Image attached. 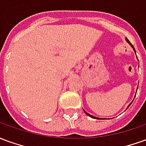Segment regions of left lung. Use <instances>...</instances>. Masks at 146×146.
Here are the masks:
<instances>
[{
  "label": "left lung",
  "instance_id": "1",
  "mask_svg": "<svg viewBox=\"0 0 146 146\" xmlns=\"http://www.w3.org/2000/svg\"><path fill=\"white\" fill-rule=\"evenodd\" d=\"M126 41L127 42V43H128L129 44H130V45H131V48H133V50H134V51H135V48H134V46H133V45H132L131 44V42L129 41V40H128V39H127V38H126ZM135 53H136V52H135ZM137 90H138V88H137ZM135 95H136V94H135ZM134 99H135V98H134ZM132 102H133V101H132ZM132 102H131V103H130V104L128 105V106H127V108H128L129 106H131V105ZM84 113H85L86 114H87V115H88V116H90V117H92V118H94V119H104V118H102V119H101V118H98V117H95V116H92V115H90V114H89V113H87V112H86V111H84Z\"/></svg>",
  "mask_w": 146,
  "mask_h": 146
}]
</instances>
